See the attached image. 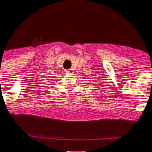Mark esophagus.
I'll return each mask as SVG.
<instances>
[{
    "label": "esophagus",
    "instance_id": "1",
    "mask_svg": "<svg viewBox=\"0 0 152 152\" xmlns=\"http://www.w3.org/2000/svg\"><path fill=\"white\" fill-rule=\"evenodd\" d=\"M67 72L69 74H73L74 73V70L73 69H69V70H67Z\"/></svg>",
    "mask_w": 152,
    "mask_h": 152
}]
</instances>
